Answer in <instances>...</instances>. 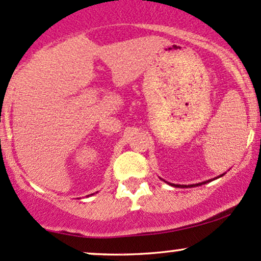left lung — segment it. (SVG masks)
Masks as SVG:
<instances>
[{"mask_svg":"<svg viewBox=\"0 0 261 261\" xmlns=\"http://www.w3.org/2000/svg\"><path fill=\"white\" fill-rule=\"evenodd\" d=\"M223 174H225V173H223ZM223 174H220V176H219V177H216V178H220V177H222ZM214 179H215V178H214ZM210 180H211V179H210ZM210 180H205V182L197 183V185H191V186H180V185H173V183H168V185H170V186H172V187H180V188H182V187H183V188H185V187H187V188H188V187H189V188H191V187H198V186L205 185V183H209Z\"/></svg>","mask_w":261,"mask_h":261,"instance_id":"1","label":"left lung"}]
</instances>
